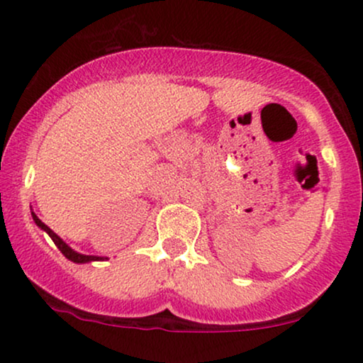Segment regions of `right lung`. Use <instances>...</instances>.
Here are the masks:
<instances>
[{"label":"right lung","instance_id":"1","mask_svg":"<svg viewBox=\"0 0 363 363\" xmlns=\"http://www.w3.org/2000/svg\"><path fill=\"white\" fill-rule=\"evenodd\" d=\"M32 218H34L35 225H37V227L40 228V230H44L45 234H48L49 237H51L52 242L57 245V249H60V251H61L62 254H65L66 259H69V261L77 262V264H83V262H91V261H106V259H109V257H102V256H89V254L77 252V251H74V249L69 247V245L66 244L65 240H62L61 237L56 234V232H52L51 228H49L48 225H45V223L43 222V220H40L39 216H37V215L34 213V211H32Z\"/></svg>","mask_w":363,"mask_h":363}]
</instances>
